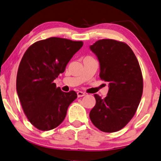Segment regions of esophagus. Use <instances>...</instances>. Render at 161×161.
I'll use <instances>...</instances> for the list:
<instances>
[{
	"instance_id": "obj_1",
	"label": "esophagus",
	"mask_w": 161,
	"mask_h": 161,
	"mask_svg": "<svg viewBox=\"0 0 161 161\" xmlns=\"http://www.w3.org/2000/svg\"><path fill=\"white\" fill-rule=\"evenodd\" d=\"M85 95H86V94L85 93V92H81V91H79V92H77V96L79 97V98H80V97L85 96Z\"/></svg>"
}]
</instances>
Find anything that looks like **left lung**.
Wrapping results in <instances>:
<instances>
[{"mask_svg": "<svg viewBox=\"0 0 161 161\" xmlns=\"http://www.w3.org/2000/svg\"><path fill=\"white\" fill-rule=\"evenodd\" d=\"M90 49L98 58L100 77L108 82L104 99L95 94L96 103L90 118L99 130L116 132L133 118L143 92L139 63L128 44L112 39L97 41Z\"/></svg>", "mask_w": 161, "mask_h": 161, "instance_id": "1", "label": "left lung"}]
</instances>
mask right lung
Instances as JSON below:
<instances>
[{
	"label": "right lung",
	"instance_id": "right-lung-1",
	"mask_svg": "<svg viewBox=\"0 0 161 161\" xmlns=\"http://www.w3.org/2000/svg\"><path fill=\"white\" fill-rule=\"evenodd\" d=\"M82 46V42L52 37L34 43L25 53L17 71V92L25 114L38 130L58 127L77 98L75 91L63 92L53 81Z\"/></svg>",
	"mask_w": 161,
	"mask_h": 161
}]
</instances>
